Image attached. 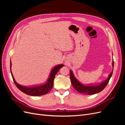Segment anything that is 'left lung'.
<instances>
[{"instance_id":"8db88e82","label":"left lung","mask_w":125,"mask_h":125,"mask_svg":"<svg viewBox=\"0 0 125 125\" xmlns=\"http://www.w3.org/2000/svg\"><path fill=\"white\" fill-rule=\"evenodd\" d=\"M114 62L113 60V70L112 73L109 74L108 78L105 81L102 82L101 83L95 85H85L82 84L75 78L73 71L70 70V77L72 85L78 92L82 94H85V95H92V94L100 92L107 85L109 81V79L112 77L113 72V68H114Z\"/></svg>"}]
</instances>
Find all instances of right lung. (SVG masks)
Returning a JSON list of instances; mask_svg holds the SVG:
<instances>
[{"instance_id": "right-lung-1", "label": "right lung", "mask_w": 125, "mask_h": 125, "mask_svg": "<svg viewBox=\"0 0 125 125\" xmlns=\"http://www.w3.org/2000/svg\"><path fill=\"white\" fill-rule=\"evenodd\" d=\"M11 65H11V62L10 60V71L15 84H16L17 88L21 91L27 94V95L31 96H41L44 95V94H46L50 92L52 88V86H53L54 80L56 74L57 73L59 70L64 66V65H62V64H60V65H57L54 67L51 70L50 74L49 75V78H48V80L45 83L40 85H39L37 86L28 87L22 86L19 84H18L16 81L13 77L12 72H11Z\"/></svg>"}]
</instances>
